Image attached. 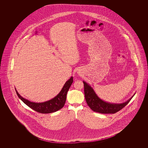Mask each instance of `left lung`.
I'll return each mask as SVG.
<instances>
[{"instance_id": "obj_1", "label": "left lung", "mask_w": 148, "mask_h": 148, "mask_svg": "<svg viewBox=\"0 0 148 148\" xmlns=\"http://www.w3.org/2000/svg\"><path fill=\"white\" fill-rule=\"evenodd\" d=\"M84 86L85 98L87 104L92 110L101 114H114L119 112L129 103L134 95L126 102L121 104H114L104 101L99 98L92 87L83 82Z\"/></svg>"}]
</instances>
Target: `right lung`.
Listing matches in <instances>:
<instances>
[{
	"instance_id": "right-lung-1",
	"label": "right lung",
	"mask_w": 148,
	"mask_h": 148,
	"mask_svg": "<svg viewBox=\"0 0 148 148\" xmlns=\"http://www.w3.org/2000/svg\"><path fill=\"white\" fill-rule=\"evenodd\" d=\"M73 82V77H71L65 83L62 89L60 92L54 98L50 100L49 101L43 102V103H34L31 102L28 100L21 97L19 94L16 91L18 97L29 108L33 109L38 113L42 114H48L54 113L60 110L63 107L66 98V94L68 92L71 85Z\"/></svg>"
}]
</instances>
